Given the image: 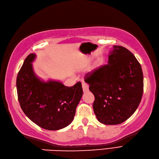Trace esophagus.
I'll return each mask as SVG.
<instances>
[{
	"label": "esophagus",
	"instance_id": "obj_1",
	"mask_svg": "<svg viewBox=\"0 0 159 159\" xmlns=\"http://www.w3.org/2000/svg\"><path fill=\"white\" fill-rule=\"evenodd\" d=\"M82 87H83V90L84 92H87L89 91V85L86 83L83 82L82 83Z\"/></svg>",
	"mask_w": 159,
	"mask_h": 159
}]
</instances>
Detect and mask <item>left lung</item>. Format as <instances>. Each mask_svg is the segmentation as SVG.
Returning <instances> with one entry per match:
<instances>
[{"instance_id":"obj_1","label":"left lung","mask_w":159,"mask_h":159,"mask_svg":"<svg viewBox=\"0 0 159 159\" xmlns=\"http://www.w3.org/2000/svg\"><path fill=\"white\" fill-rule=\"evenodd\" d=\"M84 81L95 96L93 107L97 118L105 125L127 120L137 109L143 94L141 65L123 46H113L108 64L88 72Z\"/></svg>"}]
</instances>
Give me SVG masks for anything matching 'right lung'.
Returning a JSON list of instances; mask_svg holds the SVG:
<instances>
[{
	"label": "right lung",
	"mask_w": 159,
	"mask_h": 159,
	"mask_svg": "<svg viewBox=\"0 0 159 159\" xmlns=\"http://www.w3.org/2000/svg\"><path fill=\"white\" fill-rule=\"evenodd\" d=\"M35 54L24 61L17 77L18 100L28 118L48 130H58L71 124L83 94L82 84L66 87L59 81L41 80L31 62Z\"/></svg>",
	"instance_id": "1"
}]
</instances>
